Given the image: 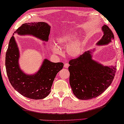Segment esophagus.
Returning <instances> with one entry per match:
<instances>
[{"mask_svg":"<svg viewBox=\"0 0 124 124\" xmlns=\"http://www.w3.org/2000/svg\"><path fill=\"white\" fill-rule=\"evenodd\" d=\"M69 63H65L64 65V67L65 68H68V67H69Z\"/></svg>","mask_w":124,"mask_h":124,"instance_id":"esophagus-1","label":"esophagus"}]
</instances>
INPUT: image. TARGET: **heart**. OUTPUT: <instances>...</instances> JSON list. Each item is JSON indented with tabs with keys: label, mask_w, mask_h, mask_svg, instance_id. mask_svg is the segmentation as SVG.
<instances>
[{
	"label": "heart",
	"mask_w": 124,
	"mask_h": 124,
	"mask_svg": "<svg viewBox=\"0 0 124 124\" xmlns=\"http://www.w3.org/2000/svg\"><path fill=\"white\" fill-rule=\"evenodd\" d=\"M77 33L74 31L64 32L57 36L55 38V42L60 47H64L68 45L67 47L68 54L71 57H77L80 55L83 48V39L81 37H78L75 39ZM58 46L55 45H52L53 52L57 54H61V52Z\"/></svg>",
	"instance_id": "obj_1"
}]
</instances>
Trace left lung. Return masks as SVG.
<instances>
[{
	"label": "left lung",
	"instance_id": "8db88e82",
	"mask_svg": "<svg viewBox=\"0 0 124 124\" xmlns=\"http://www.w3.org/2000/svg\"><path fill=\"white\" fill-rule=\"evenodd\" d=\"M101 29L103 36L96 45H107L114 39V34L106 25ZM94 51L93 49L84 52L69 62L70 85L73 94L80 100L99 96L111 85L115 76L116 67L105 66L93 60L92 53Z\"/></svg>",
	"mask_w": 124,
	"mask_h": 124
}]
</instances>
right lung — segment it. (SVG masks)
Wrapping results in <instances>:
<instances>
[{"label":"right lung","mask_w":124,"mask_h":124,"mask_svg":"<svg viewBox=\"0 0 124 124\" xmlns=\"http://www.w3.org/2000/svg\"><path fill=\"white\" fill-rule=\"evenodd\" d=\"M50 30L51 26L44 22L24 23L15 31L9 42L5 59L8 78L13 87L29 99L40 100L48 95L54 79L64 64L45 59L37 72L32 75L27 74L20 67V51L13 35L14 33L30 35L46 42Z\"/></svg>","instance_id":"right-lung-1"}]
</instances>
